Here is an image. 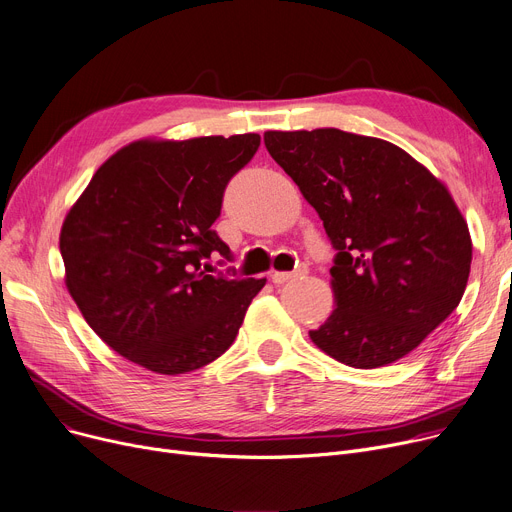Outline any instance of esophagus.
I'll return each mask as SVG.
<instances>
[{
	"mask_svg": "<svg viewBox=\"0 0 512 512\" xmlns=\"http://www.w3.org/2000/svg\"><path fill=\"white\" fill-rule=\"evenodd\" d=\"M302 274H306V267H298L296 271H274V274H271V282L274 284H286V282H290L292 278H298V276H302Z\"/></svg>",
	"mask_w": 512,
	"mask_h": 512,
	"instance_id": "esophagus-1",
	"label": "esophagus"
}]
</instances>
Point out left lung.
Masks as SVG:
<instances>
[{"label":"left lung","instance_id":"obj_1","mask_svg":"<svg viewBox=\"0 0 512 512\" xmlns=\"http://www.w3.org/2000/svg\"><path fill=\"white\" fill-rule=\"evenodd\" d=\"M263 142L333 245L335 311L317 348L379 368L418 348L455 309L471 267L467 222L447 187L401 148L342 129L265 131Z\"/></svg>","mask_w":512,"mask_h":512}]
</instances>
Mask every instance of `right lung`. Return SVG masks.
Wrapping results in <instances>:
<instances>
[{"instance_id":"right-lung-1","label":"right lung","mask_w":512,"mask_h":512,"mask_svg":"<svg viewBox=\"0 0 512 512\" xmlns=\"http://www.w3.org/2000/svg\"><path fill=\"white\" fill-rule=\"evenodd\" d=\"M257 133L133 142L102 164L67 214L59 251L86 323L123 358L185 374L222 356L265 278L212 276L232 261L212 224ZM207 267L203 268L202 265Z\"/></svg>"}]
</instances>
